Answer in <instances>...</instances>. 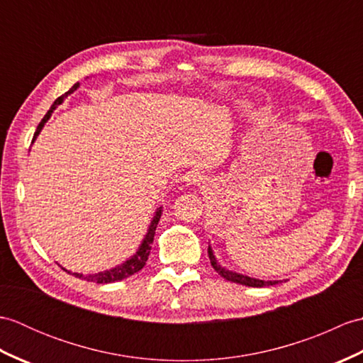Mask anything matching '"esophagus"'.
I'll return each instance as SVG.
<instances>
[{"instance_id":"1","label":"esophagus","mask_w":363,"mask_h":363,"mask_svg":"<svg viewBox=\"0 0 363 363\" xmlns=\"http://www.w3.org/2000/svg\"><path fill=\"white\" fill-rule=\"evenodd\" d=\"M184 181H186L189 186H199L203 182V176L198 172H189L186 176H184Z\"/></svg>"}]
</instances>
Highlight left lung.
I'll return each instance as SVG.
<instances>
[{
  "label": "left lung",
  "instance_id": "obj_1",
  "mask_svg": "<svg viewBox=\"0 0 363 363\" xmlns=\"http://www.w3.org/2000/svg\"><path fill=\"white\" fill-rule=\"evenodd\" d=\"M207 252H209L211 264H212L215 272H217L221 277H225L226 281L235 282V284H242V285H248V287H267V285H276V284H279V281H262V279H254V277H250V276H243V274H238V273H234V272H229V269H226V268H223V267L218 265V262H217V259H215L211 246H209V248H207Z\"/></svg>",
  "mask_w": 363,
  "mask_h": 363
}]
</instances>
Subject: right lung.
<instances>
[{
  "label": "right lung",
  "instance_id": "1",
  "mask_svg": "<svg viewBox=\"0 0 363 363\" xmlns=\"http://www.w3.org/2000/svg\"><path fill=\"white\" fill-rule=\"evenodd\" d=\"M78 87H79V82H76L74 86H73L70 90L65 91V94H64L62 96H59V98L56 99V101L52 103V106L50 107V111L46 112V115H45V117L42 118L40 125L37 126V130H35V134H34V138L38 135V133H40L45 123L48 121V118L51 117L52 111L56 109V107H57L59 104H62L64 99H65L68 95H70V94H73V91H74L76 89H78ZM34 138H33V140H34ZM160 215H162V207H159V209L156 211V213H154V218H152V221H151L148 233H146V235H145V238H143V242H142V245H140V248H138V251L134 254V256L130 257L129 260H126L125 264H121V265L115 267V268H112V269H106V272H101V273L87 274V276L79 274V273H73V276L79 277V279L82 277V279H84V281H87V282L111 284V282H117V281H121V279H126V277H129V276H133V274H135V273L140 272V269L146 265V260H148L150 251H151V245H152V240H154V234H156L157 223H159V220H160ZM68 273H70V272H68Z\"/></svg>",
  "mask_w": 363,
  "mask_h": 363
}]
</instances>
